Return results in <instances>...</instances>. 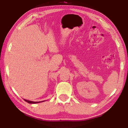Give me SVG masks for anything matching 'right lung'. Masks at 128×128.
Wrapping results in <instances>:
<instances>
[{
    "label": "right lung",
    "mask_w": 128,
    "mask_h": 128,
    "mask_svg": "<svg viewBox=\"0 0 128 128\" xmlns=\"http://www.w3.org/2000/svg\"><path fill=\"white\" fill-rule=\"evenodd\" d=\"M25 100L26 102H27L28 103H32V104H35V103H40V102H43L44 101V100H43V101H40V102H34V101H31V100Z\"/></svg>",
    "instance_id": "obj_1"
}]
</instances>
